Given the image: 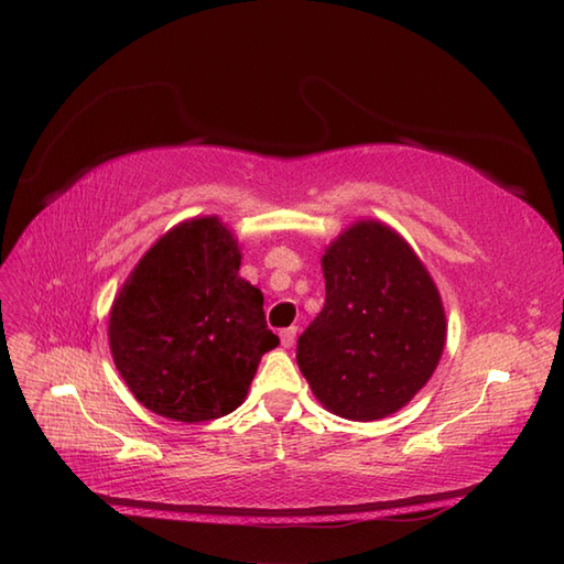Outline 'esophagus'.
<instances>
[{
    "label": "esophagus",
    "instance_id": "1",
    "mask_svg": "<svg viewBox=\"0 0 564 564\" xmlns=\"http://www.w3.org/2000/svg\"><path fill=\"white\" fill-rule=\"evenodd\" d=\"M295 334H297V329H295V327H289V329H283V332L279 334L283 349H291V346L295 344Z\"/></svg>",
    "mask_w": 564,
    "mask_h": 564
}]
</instances>
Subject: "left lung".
<instances>
[{
  "mask_svg": "<svg viewBox=\"0 0 564 564\" xmlns=\"http://www.w3.org/2000/svg\"><path fill=\"white\" fill-rule=\"evenodd\" d=\"M325 307L297 339V366L327 412L376 422L410 404L441 361L446 310L424 261L376 218L325 247Z\"/></svg>",
  "mask_w": 564,
  "mask_h": 564,
  "instance_id": "8db88e82",
  "label": "left lung"
}]
</instances>
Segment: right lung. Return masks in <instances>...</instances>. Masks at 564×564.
I'll return each instance as SVG.
<instances>
[{"instance_id": "obj_1", "label": "right lung", "mask_w": 564, "mask_h": 564, "mask_svg": "<svg viewBox=\"0 0 564 564\" xmlns=\"http://www.w3.org/2000/svg\"><path fill=\"white\" fill-rule=\"evenodd\" d=\"M242 247L218 215L166 230L116 293L109 346L128 390L174 422H208L245 402L279 346L263 293L239 275Z\"/></svg>"}]
</instances>
